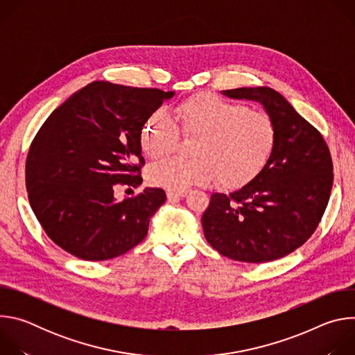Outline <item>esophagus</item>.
Instances as JSON below:
<instances>
[{
	"label": "esophagus",
	"mask_w": 355,
	"mask_h": 355,
	"mask_svg": "<svg viewBox=\"0 0 355 355\" xmlns=\"http://www.w3.org/2000/svg\"><path fill=\"white\" fill-rule=\"evenodd\" d=\"M188 193V191L185 189V191H167V198L170 199V200H174V199H178V198H182V196H185Z\"/></svg>",
	"instance_id": "esophagus-1"
}]
</instances>
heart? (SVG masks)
<instances>
[{
	"mask_svg": "<svg viewBox=\"0 0 355 355\" xmlns=\"http://www.w3.org/2000/svg\"><path fill=\"white\" fill-rule=\"evenodd\" d=\"M180 135L196 136L193 159L173 157L155 164L148 180L170 191H185L219 180L239 188L254 180L267 166L277 141L274 119L216 94L199 92L175 107L174 121L162 111L151 114L140 130V147L148 159L174 153Z\"/></svg>",
	"mask_w": 355,
	"mask_h": 355,
	"instance_id": "heart-1",
	"label": "heart"
}]
</instances>
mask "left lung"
I'll use <instances>...</instances> for the list:
<instances>
[{
  "mask_svg": "<svg viewBox=\"0 0 355 355\" xmlns=\"http://www.w3.org/2000/svg\"><path fill=\"white\" fill-rule=\"evenodd\" d=\"M223 95L263 104L277 141L264 170L241 189L212 193L202 227L222 256L267 263L295 251L318 229L333 187V162L320 132L275 89L234 88Z\"/></svg>",
  "mask_w": 355,
  "mask_h": 355,
  "instance_id": "obj_1",
  "label": "left lung"
}]
</instances>
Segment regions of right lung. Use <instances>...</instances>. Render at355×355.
<instances>
[{
  "mask_svg": "<svg viewBox=\"0 0 355 355\" xmlns=\"http://www.w3.org/2000/svg\"><path fill=\"white\" fill-rule=\"evenodd\" d=\"M173 95L94 81L36 133L25 167L29 204L49 239L71 256L111 260L146 237L166 192L144 188L119 202L114 191L141 184V126Z\"/></svg>",
  "mask_w": 355,
  "mask_h": 355,
  "instance_id": "1",
  "label": "right lung"
}]
</instances>
